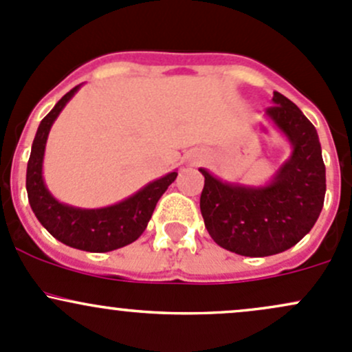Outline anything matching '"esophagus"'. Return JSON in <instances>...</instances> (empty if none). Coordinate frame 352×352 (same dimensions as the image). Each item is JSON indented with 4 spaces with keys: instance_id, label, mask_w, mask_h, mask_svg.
I'll use <instances>...</instances> for the list:
<instances>
[{
    "instance_id": "esophagus-1",
    "label": "esophagus",
    "mask_w": 352,
    "mask_h": 352,
    "mask_svg": "<svg viewBox=\"0 0 352 352\" xmlns=\"http://www.w3.org/2000/svg\"><path fill=\"white\" fill-rule=\"evenodd\" d=\"M192 161H195V162H196V161H198V157H196V156H195V157H192Z\"/></svg>"
}]
</instances>
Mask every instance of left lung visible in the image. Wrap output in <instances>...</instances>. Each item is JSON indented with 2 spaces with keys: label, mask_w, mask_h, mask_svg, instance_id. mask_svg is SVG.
Listing matches in <instances>:
<instances>
[{
  "label": "left lung",
  "mask_w": 352,
  "mask_h": 352,
  "mask_svg": "<svg viewBox=\"0 0 352 352\" xmlns=\"http://www.w3.org/2000/svg\"><path fill=\"white\" fill-rule=\"evenodd\" d=\"M267 117L292 144V154L267 186L223 183L206 171L199 198L211 238L243 256H268L289 250L314 226L324 206L326 166L319 135L300 109L274 92Z\"/></svg>",
  "instance_id": "left-lung-1"
}]
</instances>
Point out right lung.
<instances>
[{"label": "right lung", "instance_id": "obj_1", "mask_svg": "<svg viewBox=\"0 0 352 352\" xmlns=\"http://www.w3.org/2000/svg\"><path fill=\"white\" fill-rule=\"evenodd\" d=\"M78 87H74L55 104V107L43 117L32 144V154L26 168V191L28 201L38 221L52 236L72 248L85 252H111L132 243L142 235L149 223L156 203L162 192L176 179L177 173L153 181L117 205L82 210L56 201L47 190L43 181V154L48 132L67 102L75 96Z\"/></svg>", "mask_w": 352, "mask_h": 352}]
</instances>
